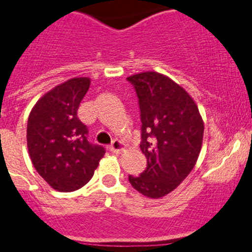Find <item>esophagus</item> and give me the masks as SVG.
I'll list each match as a JSON object with an SVG mask.
<instances>
[{
    "instance_id": "1",
    "label": "esophagus",
    "mask_w": 252,
    "mask_h": 252,
    "mask_svg": "<svg viewBox=\"0 0 252 252\" xmlns=\"http://www.w3.org/2000/svg\"><path fill=\"white\" fill-rule=\"evenodd\" d=\"M109 149L110 152L114 153V154H121V153L124 152V149H126V145H124V143L122 142V140L114 139L112 142V144H110Z\"/></svg>"
}]
</instances>
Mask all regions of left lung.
<instances>
[{
    "label": "left lung",
    "mask_w": 252,
    "mask_h": 252,
    "mask_svg": "<svg viewBox=\"0 0 252 252\" xmlns=\"http://www.w3.org/2000/svg\"><path fill=\"white\" fill-rule=\"evenodd\" d=\"M138 97L142 121L140 149L147 168L129 183L148 197L173 191L192 170L203 144L204 123L184 88L158 72L126 78Z\"/></svg>",
    "instance_id": "left-lung-1"
}]
</instances>
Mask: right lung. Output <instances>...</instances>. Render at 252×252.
I'll use <instances>...</instances> for the list:
<instances>
[{"label": "right lung", "mask_w": 252, "mask_h": 252, "mask_svg": "<svg viewBox=\"0 0 252 252\" xmlns=\"http://www.w3.org/2000/svg\"><path fill=\"white\" fill-rule=\"evenodd\" d=\"M91 79L72 78L46 93L28 117L27 147L37 173L58 191L78 190L91 180L105 149L87 139L77 110Z\"/></svg>", "instance_id": "obj_1"}]
</instances>
